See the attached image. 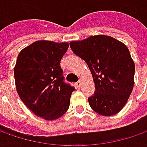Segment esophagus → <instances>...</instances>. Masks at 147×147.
Masks as SVG:
<instances>
[{
	"label": "esophagus",
	"instance_id": "34e87169",
	"mask_svg": "<svg viewBox=\"0 0 147 147\" xmlns=\"http://www.w3.org/2000/svg\"><path fill=\"white\" fill-rule=\"evenodd\" d=\"M81 85H82V81H81V80H79V81H78V82H76V86L78 88H80V87H81Z\"/></svg>",
	"mask_w": 147,
	"mask_h": 147
}]
</instances>
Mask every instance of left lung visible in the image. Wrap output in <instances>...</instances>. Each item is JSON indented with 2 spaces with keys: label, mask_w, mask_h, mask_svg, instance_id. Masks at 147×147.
<instances>
[{
  "label": "left lung",
  "mask_w": 147,
  "mask_h": 147,
  "mask_svg": "<svg viewBox=\"0 0 147 147\" xmlns=\"http://www.w3.org/2000/svg\"><path fill=\"white\" fill-rule=\"evenodd\" d=\"M69 46L87 63L93 78L95 92L88 98L91 108L103 116L119 113L134 86L135 65L128 48L106 35L91 36Z\"/></svg>",
  "instance_id": "obj_1"
}]
</instances>
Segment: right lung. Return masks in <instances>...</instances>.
Instances as JSON below:
<instances>
[{
    "label": "right lung",
    "mask_w": 147,
    "mask_h": 147,
    "mask_svg": "<svg viewBox=\"0 0 147 147\" xmlns=\"http://www.w3.org/2000/svg\"><path fill=\"white\" fill-rule=\"evenodd\" d=\"M68 42L37 41L19 54L14 74L15 86L24 104L46 120L60 118L68 110L75 88L63 79L60 60Z\"/></svg>",
    "instance_id": "1"
}]
</instances>
